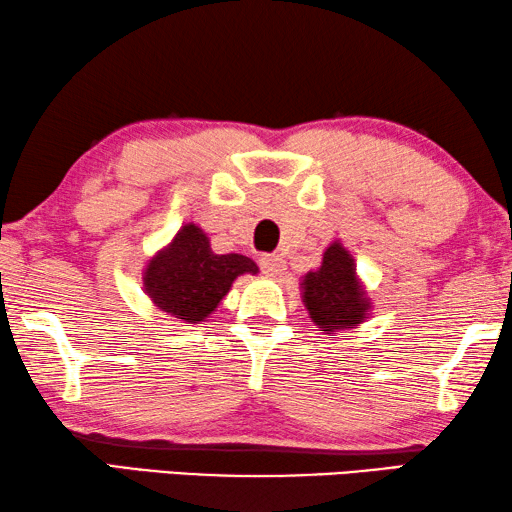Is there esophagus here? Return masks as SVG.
<instances>
[{"label": "esophagus", "instance_id": "34e87169", "mask_svg": "<svg viewBox=\"0 0 512 512\" xmlns=\"http://www.w3.org/2000/svg\"><path fill=\"white\" fill-rule=\"evenodd\" d=\"M261 270L265 276H272V279H276V276H281L283 270H286V263H283L281 256L267 254L261 258Z\"/></svg>", "mask_w": 512, "mask_h": 512}]
</instances>
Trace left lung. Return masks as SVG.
Wrapping results in <instances>:
<instances>
[{
	"label": "left lung",
	"instance_id": "obj_1",
	"mask_svg": "<svg viewBox=\"0 0 512 512\" xmlns=\"http://www.w3.org/2000/svg\"><path fill=\"white\" fill-rule=\"evenodd\" d=\"M301 301L313 324L324 333L358 329L372 311V299L356 272L351 251L333 240L322 254V265L301 276Z\"/></svg>",
	"mask_w": 512,
	"mask_h": 512
}]
</instances>
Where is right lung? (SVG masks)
Returning a JSON list of instances; mask_svg holds the SVG:
<instances>
[{
	"label": "right lung",
	"instance_id": "1",
	"mask_svg": "<svg viewBox=\"0 0 512 512\" xmlns=\"http://www.w3.org/2000/svg\"><path fill=\"white\" fill-rule=\"evenodd\" d=\"M242 274H258V265L242 254H215L211 238L195 222L183 224L142 270V286L152 304L183 324H201L229 295Z\"/></svg>",
	"mask_w": 512,
	"mask_h": 512
}]
</instances>
